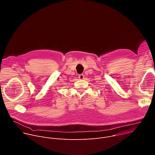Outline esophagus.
Returning a JSON list of instances; mask_svg holds the SVG:
<instances>
[{
  "label": "esophagus",
  "instance_id": "34e87169",
  "mask_svg": "<svg viewBox=\"0 0 155 155\" xmlns=\"http://www.w3.org/2000/svg\"><path fill=\"white\" fill-rule=\"evenodd\" d=\"M78 78H79V79H80V80H83V79L84 78V75H83V74L79 75Z\"/></svg>",
  "mask_w": 155,
  "mask_h": 155
}]
</instances>
